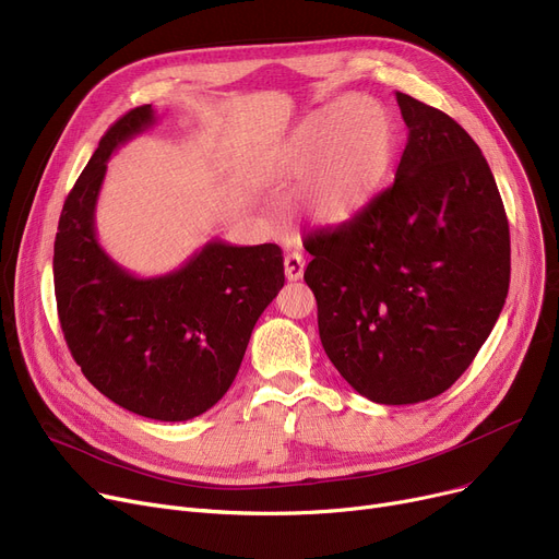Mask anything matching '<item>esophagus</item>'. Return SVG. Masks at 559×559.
Wrapping results in <instances>:
<instances>
[{"mask_svg":"<svg viewBox=\"0 0 559 559\" xmlns=\"http://www.w3.org/2000/svg\"><path fill=\"white\" fill-rule=\"evenodd\" d=\"M304 270H306V258L299 251H292L285 255V278L287 281L304 278Z\"/></svg>","mask_w":559,"mask_h":559,"instance_id":"34e87169","label":"esophagus"}]
</instances>
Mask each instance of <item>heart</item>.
I'll use <instances>...</instances> for the list:
<instances>
[{
	"label": "heart",
	"mask_w": 559,
	"mask_h": 559,
	"mask_svg": "<svg viewBox=\"0 0 559 559\" xmlns=\"http://www.w3.org/2000/svg\"><path fill=\"white\" fill-rule=\"evenodd\" d=\"M394 127L388 110L365 95L317 108L289 131L272 158V179L301 188V209L324 226L356 217L388 176Z\"/></svg>",
	"instance_id": "obj_1"
}]
</instances>
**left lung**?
Returning <instances> with one entry per match:
<instances>
[{
  "label": "left lung",
  "instance_id": "obj_1",
  "mask_svg": "<svg viewBox=\"0 0 559 559\" xmlns=\"http://www.w3.org/2000/svg\"><path fill=\"white\" fill-rule=\"evenodd\" d=\"M396 102L407 142L394 183L304 242L326 356L385 405L447 392L510 287V226L480 146L447 112L403 93Z\"/></svg>",
  "mask_w": 559,
  "mask_h": 559
}]
</instances>
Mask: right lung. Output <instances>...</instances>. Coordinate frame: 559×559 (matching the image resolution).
Here are the masks:
<instances>
[{
  "label": "right lung",
  "instance_id": "right-lung-1",
  "mask_svg": "<svg viewBox=\"0 0 559 559\" xmlns=\"http://www.w3.org/2000/svg\"><path fill=\"white\" fill-rule=\"evenodd\" d=\"M154 122L152 104L138 106L99 140L58 219L53 289L70 354L104 396L146 419L188 421L228 392L285 274L276 245L213 240L152 278L133 276L102 249L95 209L106 163Z\"/></svg>",
  "mask_w": 559,
  "mask_h": 559
}]
</instances>
